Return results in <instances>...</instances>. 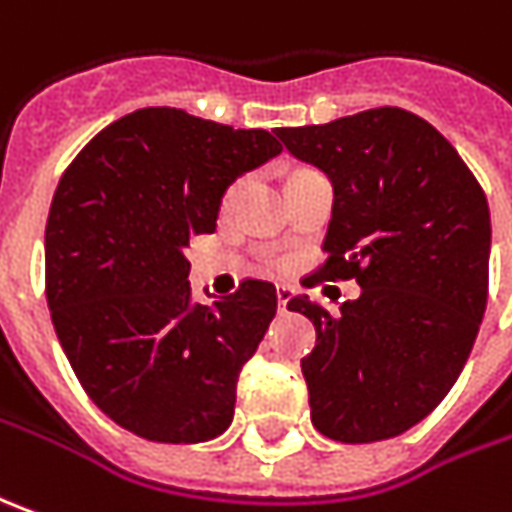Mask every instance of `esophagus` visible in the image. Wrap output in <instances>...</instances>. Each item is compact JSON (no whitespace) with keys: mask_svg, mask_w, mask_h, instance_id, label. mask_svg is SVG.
Segmentation results:
<instances>
[{"mask_svg":"<svg viewBox=\"0 0 512 512\" xmlns=\"http://www.w3.org/2000/svg\"><path fill=\"white\" fill-rule=\"evenodd\" d=\"M291 297H294V288L291 285H277V305H280V311L285 314V305L291 302Z\"/></svg>","mask_w":512,"mask_h":512,"instance_id":"1","label":"esophagus"}]
</instances>
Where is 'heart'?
Wrapping results in <instances>:
<instances>
[{
    "instance_id": "obj_1",
    "label": "heart",
    "mask_w": 512,
    "mask_h": 512,
    "mask_svg": "<svg viewBox=\"0 0 512 512\" xmlns=\"http://www.w3.org/2000/svg\"><path fill=\"white\" fill-rule=\"evenodd\" d=\"M238 190H241V182H235V184H232V187H229V190H227V196H224V201H227V204H229V201H232V198L238 196Z\"/></svg>"
}]
</instances>
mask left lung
Segmentation results:
<instances>
[{
    "mask_svg": "<svg viewBox=\"0 0 512 512\" xmlns=\"http://www.w3.org/2000/svg\"><path fill=\"white\" fill-rule=\"evenodd\" d=\"M277 137L333 182L314 280L361 285L339 316L288 302L316 328L300 361L311 423L339 443L398 437L454 387L488 308L485 190L434 125L395 106Z\"/></svg>",
    "mask_w": 512,
    "mask_h": 512,
    "instance_id": "obj_1",
    "label": "left lung"
}]
</instances>
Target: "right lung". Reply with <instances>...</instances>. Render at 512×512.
Masks as SVG:
<instances>
[{
	"label": "right lung",
	"mask_w": 512,
	"mask_h": 512,
	"mask_svg": "<svg viewBox=\"0 0 512 512\" xmlns=\"http://www.w3.org/2000/svg\"><path fill=\"white\" fill-rule=\"evenodd\" d=\"M283 145L263 128L139 109L64 170L44 232L52 325L83 392L137 437L204 443L235 415L238 375L277 314L269 280L190 302L184 249L215 229L241 173Z\"/></svg>",
	"instance_id": "1"
}]
</instances>
